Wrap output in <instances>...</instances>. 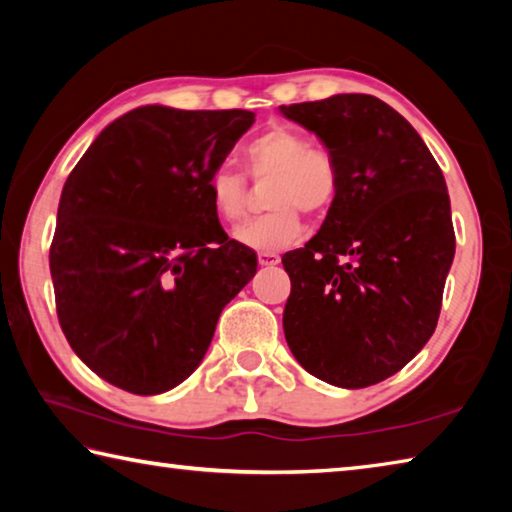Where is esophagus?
<instances>
[{
    "instance_id": "1",
    "label": "esophagus",
    "mask_w": 512,
    "mask_h": 512,
    "mask_svg": "<svg viewBox=\"0 0 512 512\" xmlns=\"http://www.w3.org/2000/svg\"><path fill=\"white\" fill-rule=\"evenodd\" d=\"M257 262H259V266H275V264H280V255H275V253H259L257 255Z\"/></svg>"
}]
</instances>
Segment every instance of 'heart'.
<instances>
[{"mask_svg": "<svg viewBox=\"0 0 512 512\" xmlns=\"http://www.w3.org/2000/svg\"><path fill=\"white\" fill-rule=\"evenodd\" d=\"M246 164L255 180H273L268 189V212L239 225L235 241L259 253H273L296 244L302 232L300 212L320 216L334 203L339 176L325 151L309 146L305 135L289 128H271L246 146ZM216 216L228 223L244 216L246 178L230 167H219L207 183Z\"/></svg>", "mask_w": 512, "mask_h": 512, "instance_id": "obj_1", "label": "heart"}]
</instances>
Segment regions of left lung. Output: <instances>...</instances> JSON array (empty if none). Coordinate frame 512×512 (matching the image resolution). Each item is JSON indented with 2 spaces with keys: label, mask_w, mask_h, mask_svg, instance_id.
Segmentation results:
<instances>
[{
  "label": "left lung",
  "mask_w": 512,
  "mask_h": 512,
  "mask_svg": "<svg viewBox=\"0 0 512 512\" xmlns=\"http://www.w3.org/2000/svg\"><path fill=\"white\" fill-rule=\"evenodd\" d=\"M325 144L334 203L291 277L284 336L311 375L366 388L402 370L436 329L456 237L447 185L400 112L370 94L280 106Z\"/></svg>",
  "instance_id": "left-lung-1"
}]
</instances>
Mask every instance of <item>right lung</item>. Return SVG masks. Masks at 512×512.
Returning a JSON list of instances; mask_svg holds the SVG:
<instances>
[{"mask_svg": "<svg viewBox=\"0 0 512 512\" xmlns=\"http://www.w3.org/2000/svg\"><path fill=\"white\" fill-rule=\"evenodd\" d=\"M253 124L250 110L142 106L103 128L69 173L49 253L58 320L108 384L176 388L255 277V250L228 239L207 192Z\"/></svg>", "mask_w": 512, "mask_h": 512, "instance_id": "right-lung-1", "label": "right lung"}]
</instances>
